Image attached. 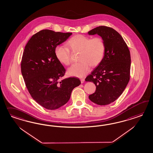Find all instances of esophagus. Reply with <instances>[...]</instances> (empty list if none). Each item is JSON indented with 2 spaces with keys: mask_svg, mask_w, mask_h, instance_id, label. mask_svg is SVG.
Instances as JSON below:
<instances>
[{
  "mask_svg": "<svg viewBox=\"0 0 153 153\" xmlns=\"http://www.w3.org/2000/svg\"><path fill=\"white\" fill-rule=\"evenodd\" d=\"M80 80H81V83H83L84 82V81H85V79H81Z\"/></svg>",
  "mask_w": 153,
  "mask_h": 153,
  "instance_id": "esophagus-1",
  "label": "esophagus"
}]
</instances>
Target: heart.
Returning <instances> with one entry per match:
<instances>
[{
	"instance_id": "obj_1",
	"label": "heart",
	"mask_w": 153,
	"mask_h": 153,
	"mask_svg": "<svg viewBox=\"0 0 153 153\" xmlns=\"http://www.w3.org/2000/svg\"><path fill=\"white\" fill-rule=\"evenodd\" d=\"M67 45L73 51H79L78 63L72 65L68 69L71 76L83 77L88 72L90 66L95 67L103 59L105 45L101 37L91 39L82 35L71 37ZM56 58L60 63L68 65L71 63L70 50L65 46L58 45L54 50Z\"/></svg>"
}]
</instances>
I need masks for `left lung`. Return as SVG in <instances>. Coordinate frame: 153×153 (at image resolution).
Masks as SVG:
<instances>
[{
	"label": "left lung",
	"instance_id": "1",
	"mask_svg": "<svg viewBox=\"0 0 153 153\" xmlns=\"http://www.w3.org/2000/svg\"><path fill=\"white\" fill-rule=\"evenodd\" d=\"M88 34H97L105 45L102 60L85 79L96 86L95 92L88 98L97 105H108L119 97L129 82L130 51L123 37L112 28L99 26L88 31Z\"/></svg>",
	"mask_w": 153,
	"mask_h": 153
}]
</instances>
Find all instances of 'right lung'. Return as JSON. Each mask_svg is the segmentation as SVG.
<instances>
[{
    "mask_svg": "<svg viewBox=\"0 0 153 153\" xmlns=\"http://www.w3.org/2000/svg\"><path fill=\"white\" fill-rule=\"evenodd\" d=\"M72 34L43 30L33 35L24 49L21 72L26 88L33 99L47 109L64 105L73 89L81 84L76 77L60 81L65 70L54 54L56 46Z\"/></svg>",
    "mask_w": 153,
    "mask_h": 153,
    "instance_id": "1",
    "label": "right lung"
}]
</instances>
